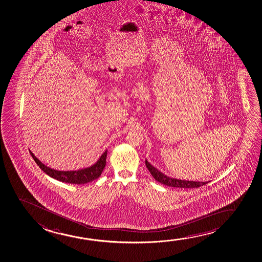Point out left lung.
I'll list each match as a JSON object with an SVG mask.
<instances>
[{"mask_svg": "<svg viewBox=\"0 0 262 262\" xmlns=\"http://www.w3.org/2000/svg\"><path fill=\"white\" fill-rule=\"evenodd\" d=\"M145 165L148 169L149 172L152 174L156 181L161 184L176 188H198L203 186L204 184H208L209 182H196V181H186V180L176 179L169 176H165L164 173L159 171L158 169L154 167L148 161L145 159Z\"/></svg>", "mask_w": 262, "mask_h": 262, "instance_id": "1", "label": "left lung"}]
</instances>
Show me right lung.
Masks as SVG:
<instances>
[{"label":"right lung","mask_w":262,"mask_h":262,"mask_svg":"<svg viewBox=\"0 0 262 262\" xmlns=\"http://www.w3.org/2000/svg\"><path fill=\"white\" fill-rule=\"evenodd\" d=\"M31 156L34 159L36 164L39 165V167L42 170L43 172L47 173L48 176H51L54 179L63 182V183H68V184H84L86 183L92 182L94 180L98 178L101 176L102 172L105 166V159H106V155H107V150H105L103 152L101 157H99L94 164L90 165V167L83 168L76 171H59L55 170L52 168L49 167L47 165L42 164L40 161L32 154V151H30Z\"/></svg>","instance_id":"add662e5"}]
</instances>
